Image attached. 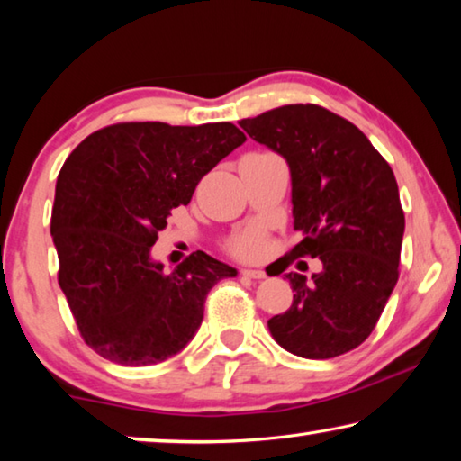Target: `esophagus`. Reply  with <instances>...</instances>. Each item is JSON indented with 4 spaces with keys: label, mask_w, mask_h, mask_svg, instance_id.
I'll return each mask as SVG.
<instances>
[{
    "label": "esophagus",
    "mask_w": 461,
    "mask_h": 461,
    "mask_svg": "<svg viewBox=\"0 0 461 461\" xmlns=\"http://www.w3.org/2000/svg\"><path fill=\"white\" fill-rule=\"evenodd\" d=\"M240 275L246 276V278H254V280L267 278V272H264V270H254V268H241Z\"/></svg>",
    "instance_id": "34e87169"
}]
</instances>
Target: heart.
<instances>
[{"label": "heart", "instance_id": "b5f03b06", "mask_svg": "<svg viewBox=\"0 0 461 461\" xmlns=\"http://www.w3.org/2000/svg\"><path fill=\"white\" fill-rule=\"evenodd\" d=\"M228 249L230 254H233L236 258H241V260L258 258L264 249L262 228L252 225V228H246L244 231L236 233V236L228 241Z\"/></svg>", "mask_w": 461, "mask_h": 461}]
</instances>
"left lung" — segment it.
Wrapping results in <instances>:
<instances>
[{
  "mask_svg": "<svg viewBox=\"0 0 461 461\" xmlns=\"http://www.w3.org/2000/svg\"><path fill=\"white\" fill-rule=\"evenodd\" d=\"M246 134L291 168L294 230L288 258H319L311 278L288 272L293 305L268 319L278 346L330 360L360 346L399 280L404 213L393 168L352 122L313 104L241 120Z\"/></svg>",
  "mask_w": 461,
  "mask_h": 461,
  "instance_id": "1",
  "label": "left lung"
}]
</instances>
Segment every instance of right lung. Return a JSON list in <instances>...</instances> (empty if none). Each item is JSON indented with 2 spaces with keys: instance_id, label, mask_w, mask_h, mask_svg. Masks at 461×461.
<instances>
[{
  "instance_id": "1",
  "label": "right lung",
  "mask_w": 461,
  "mask_h": 461,
  "mask_svg": "<svg viewBox=\"0 0 461 461\" xmlns=\"http://www.w3.org/2000/svg\"><path fill=\"white\" fill-rule=\"evenodd\" d=\"M244 142L230 122H128L93 131L65 160L50 221L59 285L101 357L150 366L178 354L199 330L207 293L238 275L201 249L167 275L150 249L170 212Z\"/></svg>"
}]
</instances>
